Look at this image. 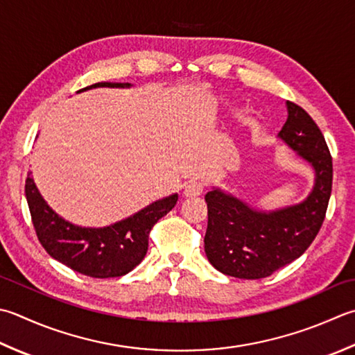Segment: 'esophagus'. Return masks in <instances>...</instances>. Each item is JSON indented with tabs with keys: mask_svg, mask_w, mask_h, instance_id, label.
<instances>
[{
	"mask_svg": "<svg viewBox=\"0 0 355 355\" xmlns=\"http://www.w3.org/2000/svg\"><path fill=\"white\" fill-rule=\"evenodd\" d=\"M205 184L200 182V180H191L183 186V193L184 197H198L201 192H203Z\"/></svg>",
	"mask_w": 355,
	"mask_h": 355,
	"instance_id": "1",
	"label": "esophagus"
}]
</instances>
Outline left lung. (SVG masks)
<instances>
[{
	"instance_id": "obj_1",
	"label": "left lung",
	"mask_w": 355,
	"mask_h": 355,
	"mask_svg": "<svg viewBox=\"0 0 355 355\" xmlns=\"http://www.w3.org/2000/svg\"><path fill=\"white\" fill-rule=\"evenodd\" d=\"M288 120L279 138L314 171L309 196L274 211L254 209L232 193H206L205 252L211 265L235 279H265L298 259L323 225L332 187V158L324 137L306 110L286 101Z\"/></svg>"
}]
</instances>
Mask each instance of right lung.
<instances>
[{
  "mask_svg": "<svg viewBox=\"0 0 355 355\" xmlns=\"http://www.w3.org/2000/svg\"><path fill=\"white\" fill-rule=\"evenodd\" d=\"M130 86V83L101 81L76 94L96 87ZM31 173L26 178V198L40 243L55 260L94 279L121 277L140 265L148 252L152 226L164 217L178 200V193H172L114 225L83 227L60 217L46 203Z\"/></svg>",
  "mask_w": 355,
  "mask_h": 355,
  "instance_id": "add662e5",
  "label": "right lung"
}]
</instances>
